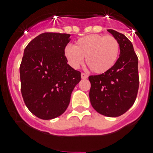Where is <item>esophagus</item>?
Segmentation results:
<instances>
[{"mask_svg":"<svg viewBox=\"0 0 153 153\" xmlns=\"http://www.w3.org/2000/svg\"><path fill=\"white\" fill-rule=\"evenodd\" d=\"M81 77H82V79H85L88 78V74H85V73H82V74H81Z\"/></svg>","mask_w":153,"mask_h":153,"instance_id":"esophagus-1","label":"esophagus"}]
</instances>
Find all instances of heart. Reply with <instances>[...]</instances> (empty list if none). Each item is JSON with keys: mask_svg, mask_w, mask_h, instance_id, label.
<instances>
[{"mask_svg": "<svg viewBox=\"0 0 153 153\" xmlns=\"http://www.w3.org/2000/svg\"><path fill=\"white\" fill-rule=\"evenodd\" d=\"M120 43L113 36L92 34L82 37L74 46L67 45L64 55L71 67L78 69L85 62L92 72L104 74L117 61L120 53Z\"/></svg>", "mask_w": 153, "mask_h": 153, "instance_id": "1", "label": "heart"}]
</instances>
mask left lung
Here are the masks:
<instances>
[{
  "mask_svg": "<svg viewBox=\"0 0 153 153\" xmlns=\"http://www.w3.org/2000/svg\"><path fill=\"white\" fill-rule=\"evenodd\" d=\"M120 43V56L104 74L90 75L89 99L99 114L110 117L124 114L134 104L139 85L138 59L131 42L124 34L108 29Z\"/></svg>",
  "mask_w": 153,
  "mask_h": 153,
  "instance_id": "obj_1",
  "label": "left lung"
}]
</instances>
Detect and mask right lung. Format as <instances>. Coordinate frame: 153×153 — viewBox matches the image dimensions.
<instances>
[{"label": "right lung", "mask_w": 153, "mask_h": 153, "mask_svg": "<svg viewBox=\"0 0 153 153\" xmlns=\"http://www.w3.org/2000/svg\"><path fill=\"white\" fill-rule=\"evenodd\" d=\"M70 34L44 33L31 41L20 65L21 92L32 114L43 120L61 116L67 110L73 89L81 81L64 55Z\"/></svg>", "instance_id": "add662e5"}]
</instances>
